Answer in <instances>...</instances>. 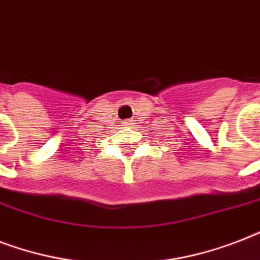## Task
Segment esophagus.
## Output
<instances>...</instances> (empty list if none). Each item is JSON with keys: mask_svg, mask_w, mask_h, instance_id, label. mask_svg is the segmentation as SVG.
I'll list each match as a JSON object with an SVG mask.
<instances>
[{"mask_svg": "<svg viewBox=\"0 0 260 260\" xmlns=\"http://www.w3.org/2000/svg\"><path fill=\"white\" fill-rule=\"evenodd\" d=\"M124 124H125V125H132V121H131V120H128V121H124Z\"/></svg>", "mask_w": 260, "mask_h": 260, "instance_id": "esophagus-1", "label": "esophagus"}]
</instances>
